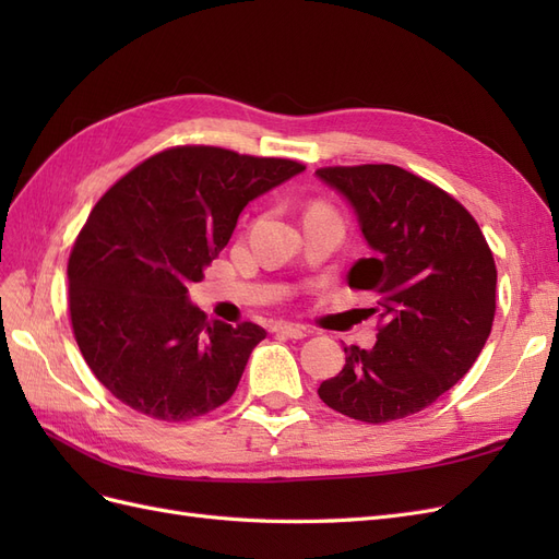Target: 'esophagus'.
Here are the masks:
<instances>
[{"instance_id":"esophagus-1","label":"esophagus","mask_w":559,"mask_h":559,"mask_svg":"<svg viewBox=\"0 0 559 559\" xmlns=\"http://www.w3.org/2000/svg\"><path fill=\"white\" fill-rule=\"evenodd\" d=\"M275 333H282L286 337H294V341H300V337H306L310 331L306 326L300 324H286V321H277V324L273 326Z\"/></svg>"}]
</instances>
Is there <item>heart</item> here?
Instances as JSON below:
<instances>
[{"label": "heart", "mask_w": 559, "mask_h": 559, "mask_svg": "<svg viewBox=\"0 0 559 559\" xmlns=\"http://www.w3.org/2000/svg\"><path fill=\"white\" fill-rule=\"evenodd\" d=\"M317 207H321V205H317Z\"/></svg>", "instance_id": "b5f03b06"}]
</instances>
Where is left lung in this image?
<instances>
[{"label": "left lung", "mask_w": 559, "mask_h": 559, "mask_svg": "<svg viewBox=\"0 0 559 559\" xmlns=\"http://www.w3.org/2000/svg\"><path fill=\"white\" fill-rule=\"evenodd\" d=\"M357 212L370 259L352 289L373 292V349L345 347L341 373L319 384L329 408L368 425L425 411L476 364L497 310V265L476 218L436 183L399 165L319 167Z\"/></svg>", "instance_id": "obj_1"}]
</instances>
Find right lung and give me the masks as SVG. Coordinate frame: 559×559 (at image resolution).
Returning a JSON list of instances; mask_svg holds the SVG:
<instances>
[{
  "label": "right lung",
  "instance_id": "add662e5",
  "mask_svg": "<svg viewBox=\"0 0 559 559\" xmlns=\"http://www.w3.org/2000/svg\"><path fill=\"white\" fill-rule=\"evenodd\" d=\"M306 170L205 144L165 148L118 179L76 235L67 280L76 345L132 411L189 421L224 405L265 331L189 300L247 202Z\"/></svg>",
  "mask_w": 559,
  "mask_h": 559
}]
</instances>
